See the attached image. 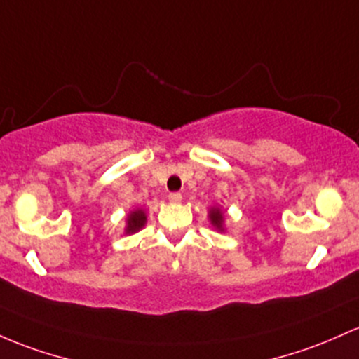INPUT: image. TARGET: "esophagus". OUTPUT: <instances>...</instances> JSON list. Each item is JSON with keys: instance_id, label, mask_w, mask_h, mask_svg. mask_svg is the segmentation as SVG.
Masks as SVG:
<instances>
[{"instance_id": "obj_1", "label": "esophagus", "mask_w": 359, "mask_h": 359, "mask_svg": "<svg viewBox=\"0 0 359 359\" xmlns=\"http://www.w3.org/2000/svg\"><path fill=\"white\" fill-rule=\"evenodd\" d=\"M168 201H170L172 204H179L180 201H182V194H179V192H170V194H168Z\"/></svg>"}]
</instances>
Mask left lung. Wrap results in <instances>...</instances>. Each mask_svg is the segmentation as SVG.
<instances>
[{
	"label": "left lung",
	"mask_w": 359,
	"mask_h": 359,
	"mask_svg": "<svg viewBox=\"0 0 359 359\" xmlns=\"http://www.w3.org/2000/svg\"><path fill=\"white\" fill-rule=\"evenodd\" d=\"M208 218H210L211 226L218 231H224V211L219 206H211L208 211Z\"/></svg>",
	"instance_id": "1"
}]
</instances>
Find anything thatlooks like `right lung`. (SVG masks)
Here are the masks:
<instances>
[{
    "label": "right lung",
    "mask_w": 359,
    "mask_h": 359,
    "mask_svg": "<svg viewBox=\"0 0 359 359\" xmlns=\"http://www.w3.org/2000/svg\"><path fill=\"white\" fill-rule=\"evenodd\" d=\"M147 224V211L141 210V208H136V210L129 211V215L126 216V235L137 233L140 230H143V226Z\"/></svg>",
    "instance_id": "obj_1"
}]
</instances>
